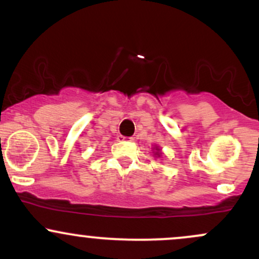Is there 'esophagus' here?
Returning a JSON list of instances; mask_svg holds the SVG:
<instances>
[{"mask_svg":"<svg viewBox=\"0 0 259 259\" xmlns=\"http://www.w3.org/2000/svg\"><path fill=\"white\" fill-rule=\"evenodd\" d=\"M118 141H133L134 140V138H125V136H121V135H119L118 136Z\"/></svg>","mask_w":259,"mask_h":259,"instance_id":"esophagus-1","label":"esophagus"}]
</instances>
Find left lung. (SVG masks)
Instances as JSON below:
<instances>
[{
  "instance_id": "8db88e82",
  "label": "left lung",
  "mask_w": 259,
  "mask_h": 259,
  "mask_svg": "<svg viewBox=\"0 0 259 259\" xmlns=\"http://www.w3.org/2000/svg\"><path fill=\"white\" fill-rule=\"evenodd\" d=\"M152 153H153V156L156 157V158H162L163 157V152H162V148H160L159 146H153V148H152Z\"/></svg>"
}]
</instances>
